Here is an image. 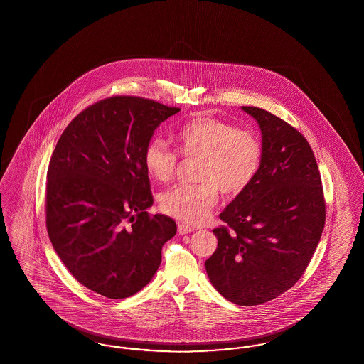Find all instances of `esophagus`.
Returning <instances> with one entry per match:
<instances>
[{"label": "esophagus", "instance_id": "obj_1", "mask_svg": "<svg viewBox=\"0 0 364 364\" xmlns=\"http://www.w3.org/2000/svg\"><path fill=\"white\" fill-rule=\"evenodd\" d=\"M177 231H178L180 235H187V233H191V232L195 231V228H193V227H191V225L184 224V223H178V225H177Z\"/></svg>", "mask_w": 364, "mask_h": 364}]
</instances>
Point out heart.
<instances>
[{
  "label": "heart",
  "mask_w": 364,
  "mask_h": 364,
  "mask_svg": "<svg viewBox=\"0 0 364 364\" xmlns=\"http://www.w3.org/2000/svg\"><path fill=\"white\" fill-rule=\"evenodd\" d=\"M177 149L186 159H196V184L171 188L160 198V207L177 220L200 224L218 203L219 188L236 196L259 173L263 148L252 131L236 128L210 116H198L175 132ZM144 166L149 176L166 183L176 172L178 156L159 139L146 144Z\"/></svg>",
  "instance_id": "heart-1"
}]
</instances>
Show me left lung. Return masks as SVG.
<instances>
[{
	"label": "left lung",
	"mask_w": 364,
	"mask_h": 364,
	"mask_svg": "<svg viewBox=\"0 0 364 364\" xmlns=\"http://www.w3.org/2000/svg\"><path fill=\"white\" fill-rule=\"evenodd\" d=\"M262 131L251 186L220 213L218 248L205 262L212 286L237 306L277 298L304 274L326 221L319 168L309 141L275 114L242 107Z\"/></svg>",
	"instance_id": "obj_1"
}]
</instances>
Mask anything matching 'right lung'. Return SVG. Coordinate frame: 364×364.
I'll list each match as a JSON object with an SVG mask.
<instances>
[{"mask_svg": "<svg viewBox=\"0 0 364 364\" xmlns=\"http://www.w3.org/2000/svg\"><path fill=\"white\" fill-rule=\"evenodd\" d=\"M178 108L114 96L77 114L58 139L46 175V230L55 254L82 286L109 299L146 286L176 235L151 216L143 154L154 129Z\"/></svg>", "mask_w": 364, "mask_h": 364, "instance_id": "1", "label": "right lung"}]
</instances>
